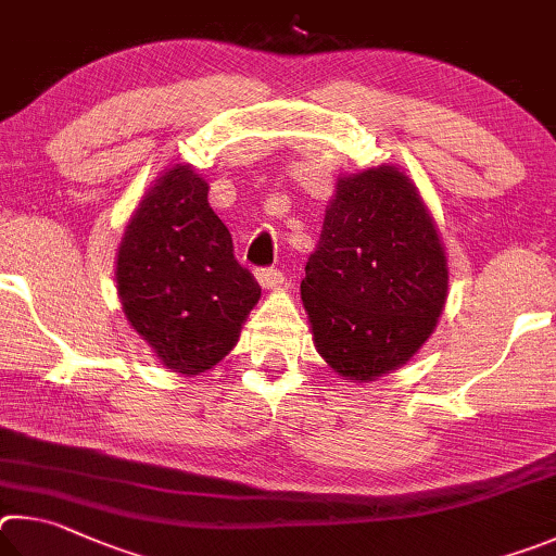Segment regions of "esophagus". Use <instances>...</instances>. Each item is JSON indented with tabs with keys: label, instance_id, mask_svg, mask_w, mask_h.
Returning <instances> with one entry per match:
<instances>
[{
	"label": "esophagus",
	"instance_id": "esophagus-1",
	"mask_svg": "<svg viewBox=\"0 0 556 556\" xmlns=\"http://www.w3.org/2000/svg\"><path fill=\"white\" fill-rule=\"evenodd\" d=\"M256 280H258V286L261 288H278L280 283H283V273H280L278 268H258L256 270Z\"/></svg>",
	"mask_w": 556,
	"mask_h": 556
}]
</instances>
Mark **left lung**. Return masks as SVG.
<instances>
[{"label": "left lung", "mask_w": 556, "mask_h": 556, "mask_svg": "<svg viewBox=\"0 0 556 556\" xmlns=\"http://www.w3.org/2000/svg\"><path fill=\"white\" fill-rule=\"evenodd\" d=\"M446 258L407 175L378 165L337 182L300 283L315 346L349 381L403 366L446 300Z\"/></svg>", "instance_id": "left-lung-1"}]
</instances>
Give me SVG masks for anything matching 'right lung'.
I'll list each match as a JSON object with an SVG mask.
<instances>
[{
	"instance_id": "right-lung-1",
	"label": "right lung",
	"mask_w": 556,
	"mask_h": 556,
	"mask_svg": "<svg viewBox=\"0 0 556 556\" xmlns=\"http://www.w3.org/2000/svg\"><path fill=\"white\" fill-rule=\"evenodd\" d=\"M124 315L161 362L198 376L237 344L261 286L233 258L207 182L175 165L146 192L116 258Z\"/></svg>"
}]
</instances>
